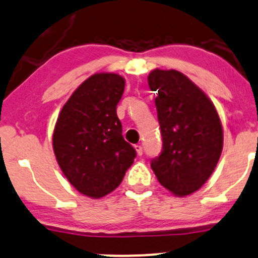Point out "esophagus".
<instances>
[{
    "mask_svg": "<svg viewBox=\"0 0 258 258\" xmlns=\"http://www.w3.org/2000/svg\"><path fill=\"white\" fill-rule=\"evenodd\" d=\"M135 150H136V153H138V156H142V146H141V145H135Z\"/></svg>",
    "mask_w": 258,
    "mask_h": 258,
    "instance_id": "1",
    "label": "esophagus"
}]
</instances>
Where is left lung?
Listing matches in <instances>:
<instances>
[{"label": "left lung", "mask_w": 258, "mask_h": 258, "mask_svg": "<svg viewBox=\"0 0 258 258\" xmlns=\"http://www.w3.org/2000/svg\"><path fill=\"white\" fill-rule=\"evenodd\" d=\"M147 80L157 94L163 139L162 152L151 168L163 187L175 196H189L207 182L220 159V117L201 88L176 70L156 69Z\"/></svg>", "instance_id": "left-lung-1"}]
</instances>
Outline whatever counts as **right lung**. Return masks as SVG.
Returning a JSON list of instances; mask_svg holds the SVG:
<instances>
[{
  "instance_id": "add662e5",
  "label": "right lung",
  "mask_w": 258,
  "mask_h": 258,
  "mask_svg": "<svg viewBox=\"0 0 258 258\" xmlns=\"http://www.w3.org/2000/svg\"><path fill=\"white\" fill-rule=\"evenodd\" d=\"M124 86L117 74L90 76L63 105L54 128L60 169L78 192L94 199L116 189L136 157L117 116Z\"/></svg>"
}]
</instances>
